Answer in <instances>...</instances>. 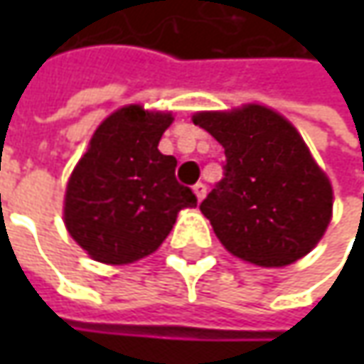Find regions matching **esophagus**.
I'll use <instances>...</instances> for the list:
<instances>
[{
  "label": "esophagus",
  "mask_w": 364,
  "mask_h": 364,
  "mask_svg": "<svg viewBox=\"0 0 364 364\" xmlns=\"http://www.w3.org/2000/svg\"><path fill=\"white\" fill-rule=\"evenodd\" d=\"M194 194H196V198H198V200H203L204 196H206V186H204L203 182L194 184Z\"/></svg>",
  "instance_id": "34e87169"
}]
</instances>
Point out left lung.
<instances>
[{
    "label": "left lung",
    "instance_id": "8db88e82",
    "mask_svg": "<svg viewBox=\"0 0 364 364\" xmlns=\"http://www.w3.org/2000/svg\"><path fill=\"white\" fill-rule=\"evenodd\" d=\"M192 121L225 147V176L200 204L225 249L263 267L310 253L332 217V186L296 127L263 105Z\"/></svg>",
    "mask_w": 364,
    "mask_h": 364
}]
</instances>
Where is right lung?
I'll return each instance as SVG.
<instances>
[{
	"mask_svg": "<svg viewBox=\"0 0 364 364\" xmlns=\"http://www.w3.org/2000/svg\"><path fill=\"white\" fill-rule=\"evenodd\" d=\"M172 113L121 107L92 133L64 196L70 237L95 261L125 265L154 253L194 192L176 180V158L158 144Z\"/></svg>",
	"mask_w": 364,
	"mask_h": 364,
	"instance_id": "1",
	"label": "right lung"
}]
</instances>
